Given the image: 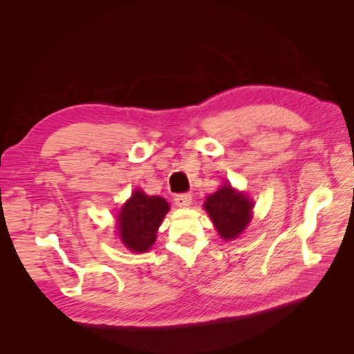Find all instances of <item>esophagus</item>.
Here are the masks:
<instances>
[{
    "label": "esophagus",
    "instance_id": "obj_1",
    "mask_svg": "<svg viewBox=\"0 0 354 354\" xmlns=\"http://www.w3.org/2000/svg\"><path fill=\"white\" fill-rule=\"evenodd\" d=\"M174 202H176V205L180 207V208H187V207L190 205V203H192V195H190V194H180V195H176Z\"/></svg>",
    "mask_w": 354,
    "mask_h": 354
}]
</instances>
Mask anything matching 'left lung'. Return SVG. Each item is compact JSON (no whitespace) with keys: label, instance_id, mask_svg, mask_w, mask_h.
Wrapping results in <instances>:
<instances>
[{"label":"left lung","instance_id":"1","mask_svg":"<svg viewBox=\"0 0 354 354\" xmlns=\"http://www.w3.org/2000/svg\"><path fill=\"white\" fill-rule=\"evenodd\" d=\"M203 208L224 241L236 239L252 218L254 202L243 192L223 185L207 198Z\"/></svg>","mask_w":354,"mask_h":354}]
</instances>
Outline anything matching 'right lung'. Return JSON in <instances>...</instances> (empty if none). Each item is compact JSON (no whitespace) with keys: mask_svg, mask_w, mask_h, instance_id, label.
I'll use <instances>...</instances> for the list:
<instances>
[{"mask_svg":"<svg viewBox=\"0 0 354 354\" xmlns=\"http://www.w3.org/2000/svg\"><path fill=\"white\" fill-rule=\"evenodd\" d=\"M168 211L169 205L164 198L149 196L143 190H134L118 214V233L122 243L133 252L151 250Z\"/></svg>","mask_w":354,"mask_h":354,"instance_id":"obj_1","label":"right lung"}]
</instances>
